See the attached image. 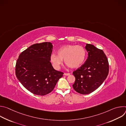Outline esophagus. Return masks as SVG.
<instances>
[{"instance_id": "obj_1", "label": "esophagus", "mask_w": 126, "mask_h": 126, "mask_svg": "<svg viewBox=\"0 0 126 126\" xmlns=\"http://www.w3.org/2000/svg\"><path fill=\"white\" fill-rule=\"evenodd\" d=\"M63 75H65V76H69V75H70V73H64Z\"/></svg>"}]
</instances>
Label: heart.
<instances>
[{
	"label": "heart",
	"mask_w": 126,
	"mask_h": 126,
	"mask_svg": "<svg viewBox=\"0 0 126 126\" xmlns=\"http://www.w3.org/2000/svg\"><path fill=\"white\" fill-rule=\"evenodd\" d=\"M58 55L53 54L50 60L54 67L59 68L62 64L63 59L65 63L71 68H77L84 62L86 52L85 48L80 45L68 44L61 47L57 51Z\"/></svg>",
	"instance_id": "obj_1"
}]
</instances>
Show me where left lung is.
<instances>
[{"mask_svg":"<svg viewBox=\"0 0 126 126\" xmlns=\"http://www.w3.org/2000/svg\"><path fill=\"white\" fill-rule=\"evenodd\" d=\"M88 57L86 62L73 72L75 81V90L81 94L91 93L104 82L109 73V63L102 50L92 44H86Z\"/></svg>","mask_w":126,"mask_h":126,"instance_id":"8db88e82","label":"left lung"}]
</instances>
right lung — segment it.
<instances>
[{
	"mask_svg": "<svg viewBox=\"0 0 126 126\" xmlns=\"http://www.w3.org/2000/svg\"><path fill=\"white\" fill-rule=\"evenodd\" d=\"M52 49L51 42L35 44L23 51L17 60V78L35 95L44 96L50 93L64 74L52 66L50 57Z\"/></svg>",
	"mask_w": 126,
	"mask_h": 126,
	"instance_id": "add662e5",
	"label": "right lung"
}]
</instances>
